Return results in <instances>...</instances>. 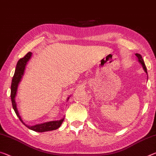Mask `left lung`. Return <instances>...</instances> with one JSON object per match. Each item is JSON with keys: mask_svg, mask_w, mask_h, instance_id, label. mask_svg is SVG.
<instances>
[{"mask_svg": "<svg viewBox=\"0 0 156 156\" xmlns=\"http://www.w3.org/2000/svg\"><path fill=\"white\" fill-rule=\"evenodd\" d=\"M136 57H137V58H138V61L140 62V64L142 65V67H143V69L144 70V72L147 73V67H146V66H145L144 62L143 59H142V56H141L140 54H136Z\"/></svg>", "mask_w": 156, "mask_h": 156, "instance_id": "obj_1", "label": "left lung"}]
</instances>
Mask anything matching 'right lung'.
<instances>
[{"instance_id":"obj_1","label":"right lung","mask_w":156,"mask_h":156,"mask_svg":"<svg viewBox=\"0 0 156 156\" xmlns=\"http://www.w3.org/2000/svg\"><path fill=\"white\" fill-rule=\"evenodd\" d=\"M31 54H32L31 52H28L24 57L22 58H20L17 62L16 67L15 73L14 74V76H13L12 85H11V100H12L13 109H14L16 114V115L18 116L21 122L24 124L27 128L31 129V130H33L36 132H45V131L55 130V129H58L60 126V125H62L63 120H64V118L57 121H51V122H47L43 124H38V125H36L34 126H29V125H25V124L23 122V121L22 120V119H21V117L20 116L19 113H18V111L17 109L16 103V101H15V98H16V96L18 84H19L21 79H22L23 74H24L26 65H27V62L29 61L30 57L31 56Z\"/></svg>"}]
</instances>
